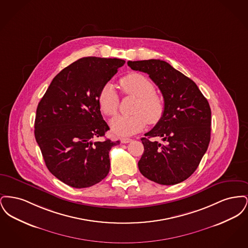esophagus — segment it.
I'll use <instances>...</instances> for the list:
<instances>
[{
	"label": "esophagus",
	"mask_w": 248,
	"mask_h": 248,
	"mask_svg": "<svg viewBox=\"0 0 248 248\" xmlns=\"http://www.w3.org/2000/svg\"><path fill=\"white\" fill-rule=\"evenodd\" d=\"M132 141V140L131 139H127V138H122L121 139V142L122 143H124V144H125V143H129V142Z\"/></svg>",
	"instance_id": "obj_1"
}]
</instances>
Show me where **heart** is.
Wrapping results in <instances>:
<instances>
[{
  "mask_svg": "<svg viewBox=\"0 0 248 248\" xmlns=\"http://www.w3.org/2000/svg\"><path fill=\"white\" fill-rule=\"evenodd\" d=\"M124 94L137 97L131 115H119L110 121V128L118 136H131L145 127L147 122L158 123L164 115V97L155 92L154 83L140 73H130L120 80ZM98 104L107 116L118 111L120 97L112 83H107L98 94Z\"/></svg>",
  "mask_w": 248,
  "mask_h": 248,
  "instance_id": "b5f03b06",
  "label": "heart"
}]
</instances>
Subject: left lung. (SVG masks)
I'll return each instance as SVG.
<instances>
[{"label": "left lung", "mask_w": 248, "mask_h": 248, "mask_svg": "<svg viewBox=\"0 0 248 248\" xmlns=\"http://www.w3.org/2000/svg\"><path fill=\"white\" fill-rule=\"evenodd\" d=\"M134 71L148 73L165 99L163 117L142 138L139 162L142 175L162 185L190 177L206 153L211 134V109L192 80L160 59L128 61ZM161 137L163 143L151 141Z\"/></svg>", "instance_id": "1"}]
</instances>
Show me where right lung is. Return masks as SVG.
<instances>
[{"label": "right lung", "mask_w": 248, "mask_h": 248, "mask_svg": "<svg viewBox=\"0 0 248 248\" xmlns=\"http://www.w3.org/2000/svg\"><path fill=\"white\" fill-rule=\"evenodd\" d=\"M124 60L87 57L53 79L36 110L34 135L48 170L65 184L87 188L108 174L109 150L120 141L105 140L98 94Z\"/></svg>", "instance_id": "add662e5"}]
</instances>
